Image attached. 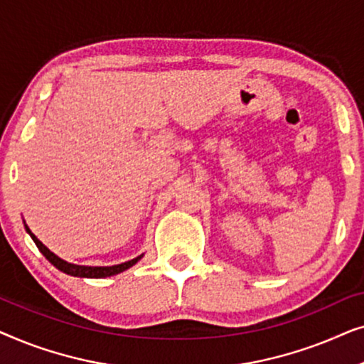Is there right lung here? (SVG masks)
Listing matches in <instances>:
<instances>
[{"mask_svg": "<svg viewBox=\"0 0 364 364\" xmlns=\"http://www.w3.org/2000/svg\"><path fill=\"white\" fill-rule=\"evenodd\" d=\"M24 228H26V232L29 233V237L33 238V242L36 243V247L39 248V252L43 253L44 257L48 258L49 262H51V265H54L58 268V270H61L63 273H66V275H71V277H81V278H107V277H112V275H117V273L121 272H126L127 268H131L136 265V263L141 260L144 257L139 255L136 258H132V260L129 262H124V263H119V265H112V267H87V265H76V263H69L66 260H63V258H59L56 253H53L49 248L44 245L41 240H38V237L34 235V233L29 230V227L26 225V222H24Z\"/></svg>", "mask_w": 364, "mask_h": 364, "instance_id": "1", "label": "right lung"}]
</instances>
